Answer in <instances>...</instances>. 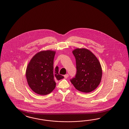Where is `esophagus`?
I'll return each mask as SVG.
<instances>
[{
  "label": "esophagus",
  "mask_w": 129,
  "mask_h": 129,
  "mask_svg": "<svg viewBox=\"0 0 129 129\" xmlns=\"http://www.w3.org/2000/svg\"><path fill=\"white\" fill-rule=\"evenodd\" d=\"M69 76V74H66L65 75H64V77H65V78H67Z\"/></svg>",
  "instance_id": "34e87169"
}]
</instances>
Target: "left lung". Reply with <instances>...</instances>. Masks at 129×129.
I'll use <instances>...</instances> for the list:
<instances>
[{
    "mask_svg": "<svg viewBox=\"0 0 129 129\" xmlns=\"http://www.w3.org/2000/svg\"><path fill=\"white\" fill-rule=\"evenodd\" d=\"M75 57L76 73L70 79L76 89L84 93L94 90L100 83L102 70L94 54L86 48H76L73 51Z\"/></svg>",
    "mask_w": 129,
    "mask_h": 129,
    "instance_id": "left-lung-1",
    "label": "left lung"
}]
</instances>
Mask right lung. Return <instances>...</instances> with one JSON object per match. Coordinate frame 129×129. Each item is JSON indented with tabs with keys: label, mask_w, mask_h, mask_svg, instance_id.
Segmentation results:
<instances>
[{
	"label": "right lung",
	"mask_w": 129,
	"mask_h": 129,
	"mask_svg": "<svg viewBox=\"0 0 129 129\" xmlns=\"http://www.w3.org/2000/svg\"><path fill=\"white\" fill-rule=\"evenodd\" d=\"M55 52L42 51L32 58L26 70V77L29 86L36 94L46 95L55 88V80L64 77L58 73V67L53 69Z\"/></svg>",
	"instance_id": "1"
}]
</instances>
